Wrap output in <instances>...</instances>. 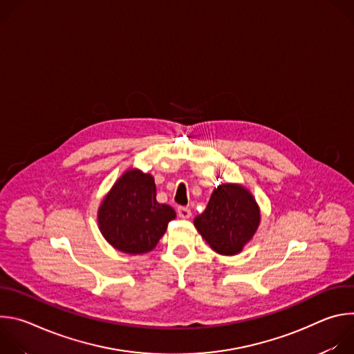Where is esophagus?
<instances>
[{
	"label": "esophagus",
	"instance_id": "obj_1",
	"mask_svg": "<svg viewBox=\"0 0 354 354\" xmlns=\"http://www.w3.org/2000/svg\"><path fill=\"white\" fill-rule=\"evenodd\" d=\"M178 216H179L180 218H190L192 212H190V209H187V207H178Z\"/></svg>",
	"mask_w": 354,
	"mask_h": 354
}]
</instances>
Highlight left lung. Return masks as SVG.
I'll list each match as a JSON object with an SVG mask.
<instances>
[{
    "mask_svg": "<svg viewBox=\"0 0 354 354\" xmlns=\"http://www.w3.org/2000/svg\"><path fill=\"white\" fill-rule=\"evenodd\" d=\"M261 210L248 189L235 183L217 186L194 227L220 255H236L255 235Z\"/></svg>",
    "mask_w": 354,
    "mask_h": 354,
    "instance_id": "left-lung-1",
    "label": "left lung"
}]
</instances>
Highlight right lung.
Listing matches in <instances>:
<instances>
[{
	"label": "right lung",
	"mask_w": 354,
	"mask_h": 354,
	"mask_svg": "<svg viewBox=\"0 0 354 354\" xmlns=\"http://www.w3.org/2000/svg\"><path fill=\"white\" fill-rule=\"evenodd\" d=\"M175 217L171 206L157 201L154 178L138 169L126 171L97 210L99 230L105 239L130 255L153 250Z\"/></svg>",
	"instance_id": "obj_1"
}]
</instances>
